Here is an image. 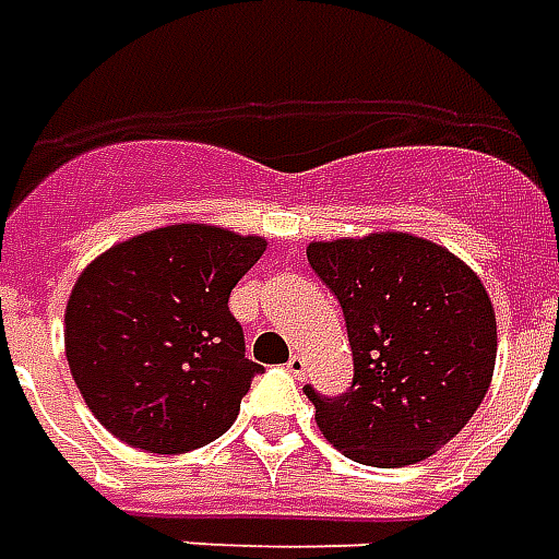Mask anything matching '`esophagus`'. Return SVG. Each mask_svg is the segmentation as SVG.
Instances as JSON below:
<instances>
[{"label": "esophagus", "instance_id": "obj_1", "mask_svg": "<svg viewBox=\"0 0 559 559\" xmlns=\"http://www.w3.org/2000/svg\"><path fill=\"white\" fill-rule=\"evenodd\" d=\"M287 371H290L296 380H302V377H305V359L299 356V353H293L290 359H287Z\"/></svg>", "mask_w": 559, "mask_h": 559}]
</instances>
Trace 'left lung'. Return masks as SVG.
<instances>
[{"label":"left lung","instance_id":"obj_1","mask_svg":"<svg viewBox=\"0 0 559 559\" xmlns=\"http://www.w3.org/2000/svg\"><path fill=\"white\" fill-rule=\"evenodd\" d=\"M338 299L353 383L338 399L305 386L317 428L368 467L433 455L479 411L497 359V320L479 275L411 233L308 245Z\"/></svg>","mask_w":559,"mask_h":559}]
</instances>
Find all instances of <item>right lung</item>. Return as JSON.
<instances>
[{
	"label": "right lung",
	"mask_w": 559,
	"mask_h": 559,
	"mask_svg": "<svg viewBox=\"0 0 559 559\" xmlns=\"http://www.w3.org/2000/svg\"><path fill=\"white\" fill-rule=\"evenodd\" d=\"M263 251L260 236L170 224L114 245L80 272L66 356L107 431L179 455L230 428L263 365L245 359L227 302Z\"/></svg>",
	"instance_id": "right-lung-1"
}]
</instances>
